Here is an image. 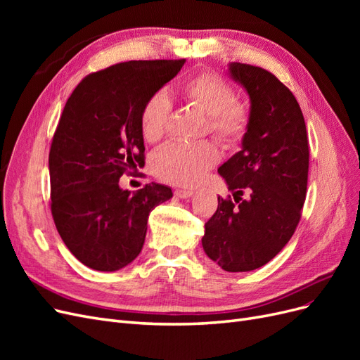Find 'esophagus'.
Instances as JSON below:
<instances>
[{"instance_id": "1", "label": "esophagus", "mask_w": 360, "mask_h": 360, "mask_svg": "<svg viewBox=\"0 0 360 360\" xmlns=\"http://www.w3.org/2000/svg\"><path fill=\"white\" fill-rule=\"evenodd\" d=\"M176 197H179V198H189V197H192L193 195V191H191V189H176Z\"/></svg>"}]
</instances>
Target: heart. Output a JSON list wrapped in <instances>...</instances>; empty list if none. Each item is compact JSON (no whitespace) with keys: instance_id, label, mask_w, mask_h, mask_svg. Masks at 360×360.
Segmentation results:
<instances>
[{"instance_id":"obj_1","label":"heart","mask_w":360,"mask_h":360,"mask_svg":"<svg viewBox=\"0 0 360 360\" xmlns=\"http://www.w3.org/2000/svg\"><path fill=\"white\" fill-rule=\"evenodd\" d=\"M184 101L207 115L205 129L224 147L242 144L249 126V106L236 99L234 89L222 76L213 72L193 75L180 86ZM171 114L168 96L153 94L141 111V132L148 143H159L165 136ZM219 160V150L212 143H174L162 148L153 159L156 176L171 184L189 186L201 180L204 174Z\"/></svg>"}]
</instances>
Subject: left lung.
<instances>
[{
  "label": "left lung",
  "instance_id": "left-lung-1",
  "mask_svg": "<svg viewBox=\"0 0 360 360\" xmlns=\"http://www.w3.org/2000/svg\"><path fill=\"white\" fill-rule=\"evenodd\" d=\"M230 75L249 94L250 126L242 150L217 169L234 200L217 197L202 248L224 270L250 271L275 258L296 231L307 198L309 146L296 97L274 73L231 63Z\"/></svg>",
  "mask_w": 360,
  "mask_h": 360
}]
</instances>
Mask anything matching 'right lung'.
I'll use <instances>...</instances> for the list:
<instances>
[{"instance_id":"add662e5","label":"right lung","mask_w":360,"mask_h":360,"mask_svg":"<svg viewBox=\"0 0 360 360\" xmlns=\"http://www.w3.org/2000/svg\"><path fill=\"white\" fill-rule=\"evenodd\" d=\"M186 60H139L86 75L73 90L49 151L51 212L70 252L115 271L143 249L150 212L172 197L163 184L134 195L120 177L144 167L141 111Z\"/></svg>"}]
</instances>
